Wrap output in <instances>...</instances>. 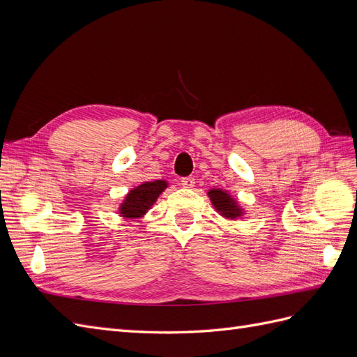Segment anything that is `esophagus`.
I'll use <instances>...</instances> for the list:
<instances>
[{
	"label": "esophagus",
	"mask_w": 357,
	"mask_h": 357,
	"mask_svg": "<svg viewBox=\"0 0 357 357\" xmlns=\"http://www.w3.org/2000/svg\"><path fill=\"white\" fill-rule=\"evenodd\" d=\"M181 186L183 188H188V189H192L193 186H195V178H193V177L181 178Z\"/></svg>",
	"instance_id": "1"
}]
</instances>
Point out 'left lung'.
Segmentation results:
<instances>
[{"label": "left lung", "instance_id": "8db88e82", "mask_svg": "<svg viewBox=\"0 0 357 357\" xmlns=\"http://www.w3.org/2000/svg\"><path fill=\"white\" fill-rule=\"evenodd\" d=\"M208 197L214 205V208L218 210L223 218L236 219L243 214V210L238 207V204H236V201L226 190L213 189L208 192Z\"/></svg>", "mask_w": 357, "mask_h": 357}]
</instances>
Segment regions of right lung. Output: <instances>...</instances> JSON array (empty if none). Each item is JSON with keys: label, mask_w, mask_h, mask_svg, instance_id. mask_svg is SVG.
<instances>
[{"label": "right lung", "mask_w": 357, "mask_h": 357, "mask_svg": "<svg viewBox=\"0 0 357 357\" xmlns=\"http://www.w3.org/2000/svg\"><path fill=\"white\" fill-rule=\"evenodd\" d=\"M167 186L168 183L165 180L143 183L128 193L119 211L128 219L143 218Z\"/></svg>", "instance_id": "add662e5"}]
</instances>
